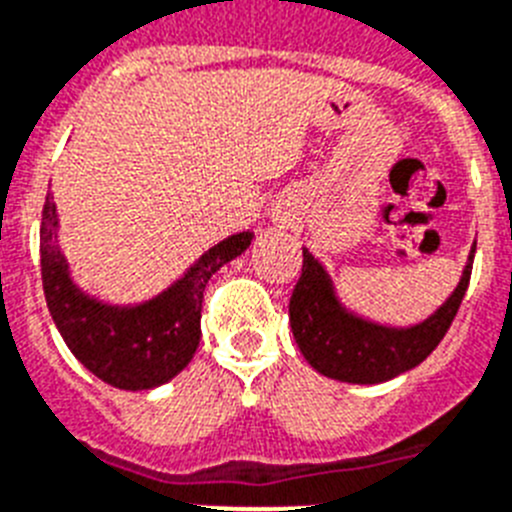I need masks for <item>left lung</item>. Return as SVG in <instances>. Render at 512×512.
Masks as SVG:
<instances>
[{"label": "left lung", "instance_id": "8db88e82", "mask_svg": "<svg viewBox=\"0 0 512 512\" xmlns=\"http://www.w3.org/2000/svg\"><path fill=\"white\" fill-rule=\"evenodd\" d=\"M474 251L456 292L435 316L412 329H383L336 303L323 266L303 248V272L290 298V326L300 352L318 373L344 383H383L412 370L451 329L469 290Z\"/></svg>", "mask_w": 512, "mask_h": 512}]
</instances>
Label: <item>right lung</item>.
<instances>
[{
  "instance_id": "add662e5",
  "label": "right lung",
  "mask_w": 512,
  "mask_h": 512,
  "mask_svg": "<svg viewBox=\"0 0 512 512\" xmlns=\"http://www.w3.org/2000/svg\"><path fill=\"white\" fill-rule=\"evenodd\" d=\"M56 207L46 196L41 220V279L46 305L72 355L100 381L124 391H147L176 378L202 339L204 287L212 274L251 246L238 233L209 248L191 272L160 298L137 308H111L72 285L67 261L54 243Z\"/></svg>"
}]
</instances>
